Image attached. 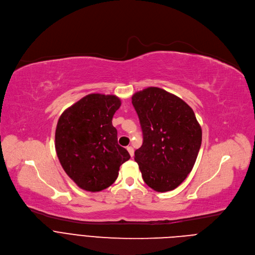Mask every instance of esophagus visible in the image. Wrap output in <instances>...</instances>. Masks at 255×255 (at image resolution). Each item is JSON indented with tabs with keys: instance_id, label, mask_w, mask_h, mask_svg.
Returning a JSON list of instances; mask_svg holds the SVG:
<instances>
[{
	"instance_id": "obj_1",
	"label": "esophagus",
	"mask_w": 255,
	"mask_h": 255,
	"mask_svg": "<svg viewBox=\"0 0 255 255\" xmlns=\"http://www.w3.org/2000/svg\"><path fill=\"white\" fill-rule=\"evenodd\" d=\"M127 150H128V152H129V154H130L131 156L134 155V149H133L132 146H127Z\"/></svg>"
}]
</instances>
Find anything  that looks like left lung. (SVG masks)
I'll return each mask as SVG.
<instances>
[{
	"label": "left lung",
	"instance_id": "left-lung-1",
	"mask_svg": "<svg viewBox=\"0 0 255 255\" xmlns=\"http://www.w3.org/2000/svg\"><path fill=\"white\" fill-rule=\"evenodd\" d=\"M143 143L135 150L143 180L156 192H168L187 178L196 162L202 129L193 109L180 98L156 87L132 96Z\"/></svg>",
	"mask_w": 255,
	"mask_h": 255
}]
</instances>
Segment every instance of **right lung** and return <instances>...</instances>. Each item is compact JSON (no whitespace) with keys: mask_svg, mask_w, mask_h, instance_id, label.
<instances>
[{"mask_svg":"<svg viewBox=\"0 0 255 255\" xmlns=\"http://www.w3.org/2000/svg\"><path fill=\"white\" fill-rule=\"evenodd\" d=\"M121 100L114 95L90 94L67 108L55 130V150L66 174L83 190L110 187L120 165L130 158L118 144L112 124Z\"/></svg>","mask_w":255,"mask_h":255,"instance_id":"add662e5","label":"right lung"}]
</instances>
